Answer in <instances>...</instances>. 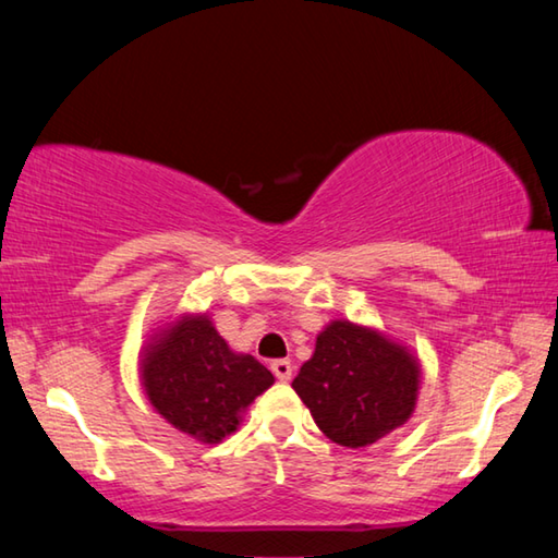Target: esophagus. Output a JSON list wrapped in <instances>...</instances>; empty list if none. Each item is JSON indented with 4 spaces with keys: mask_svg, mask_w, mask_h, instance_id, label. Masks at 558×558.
<instances>
[{
    "mask_svg": "<svg viewBox=\"0 0 558 558\" xmlns=\"http://www.w3.org/2000/svg\"><path fill=\"white\" fill-rule=\"evenodd\" d=\"M272 374H276L278 381H290L292 379V364L288 362V359H276V362L270 364Z\"/></svg>",
    "mask_w": 558,
    "mask_h": 558,
    "instance_id": "obj_1",
    "label": "esophagus"
}]
</instances>
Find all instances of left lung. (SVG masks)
<instances>
[{
	"mask_svg": "<svg viewBox=\"0 0 558 558\" xmlns=\"http://www.w3.org/2000/svg\"><path fill=\"white\" fill-rule=\"evenodd\" d=\"M292 389L319 430L344 448L372 446L409 421L418 393V364L403 347L352 323L317 337Z\"/></svg>",
	"mask_w": 558,
	"mask_h": 558,
	"instance_id": "obj_1",
	"label": "left lung"
}]
</instances>
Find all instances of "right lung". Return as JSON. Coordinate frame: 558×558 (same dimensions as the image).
I'll list each match as a JSON object with an SVG mask.
<instances>
[{
	"label": "right lung",
	"instance_id": "right-lung-1",
	"mask_svg": "<svg viewBox=\"0 0 558 558\" xmlns=\"http://www.w3.org/2000/svg\"><path fill=\"white\" fill-rule=\"evenodd\" d=\"M155 409L174 428L219 442L239 415L276 381L256 356L235 354L206 317H189L149 347L143 369Z\"/></svg>",
	"mask_w": 558,
	"mask_h": 558
}]
</instances>
